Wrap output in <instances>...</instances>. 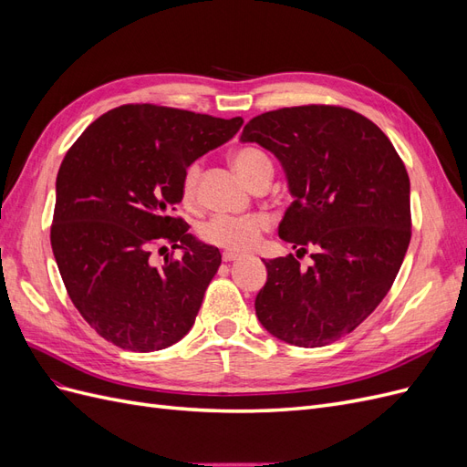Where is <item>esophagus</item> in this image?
Wrapping results in <instances>:
<instances>
[{
	"mask_svg": "<svg viewBox=\"0 0 467 467\" xmlns=\"http://www.w3.org/2000/svg\"><path fill=\"white\" fill-rule=\"evenodd\" d=\"M239 257H242V255H239V253H234V251H225L223 255H222L223 263H234V261H237Z\"/></svg>",
	"mask_w": 467,
	"mask_h": 467,
	"instance_id": "esophagus-1",
	"label": "esophagus"
}]
</instances>
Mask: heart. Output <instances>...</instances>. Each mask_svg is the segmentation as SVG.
I'll list each match as a JSON object with an SVG mask.
<instances>
[{"mask_svg": "<svg viewBox=\"0 0 467 467\" xmlns=\"http://www.w3.org/2000/svg\"><path fill=\"white\" fill-rule=\"evenodd\" d=\"M232 165L235 167V171L242 175V179L249 182V185L265 167H273L271 160L266 158V153L249 146L237 148L232 153ZM201 171L202 167L199 161L191 163L185 169V175H182V199L187 202L196 199ZM268 228H271V218L263 214V212H255V214H245V216L216 214L199 225V237L202 242L216 245L220 249L245 253L259 244L263 232Z\"/></svg>", "mask_w": 467, "mask_h": 467, "instance_id": "obj_1", "label": "heart"}]
</instances>
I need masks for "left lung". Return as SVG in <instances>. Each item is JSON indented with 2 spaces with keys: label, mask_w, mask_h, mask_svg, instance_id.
Wrapping results in <instances>:
<instances>
[{
  "label": "left lung",
  "mask_w": 467,
  "mask_h": 467,
  "mask_svg": "<svg viewBox=\"0 0 467 467\" xmlns=\"http://www.w3.org/2000/svg\"><path fill=\"white\" fill-rule=\"evenodd\" d=\"M242 142L273 151L294 202L278 225L292 253L263 261L255 298L263 327L296 347H325L355 331L389 292L411 242L407 169L378 126L345 107L304 105L251 119Z\"/></svg>",
  "instance_id": "left-lung-1"
}]
</instances>
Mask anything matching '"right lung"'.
Returning a JSON list of instances; mask_svg holds the SVG:
<instances>
[{"instance_id": "obj_1", "label": "right lung", "mask_w": 467, "mask_h": 467, "mask_svg": "<svg viewBox=\"0 0 467 467\" xmlns=\"http://www.w3.org/2000/svg\"><path fill=\"white\" fill-rule=\"evenodd\" d=\"M242 124V117L122 105L67 150L56 177L52 251L78 312L109 343L151 352L191 331L222 255L173 212L185 169ZM165 243L183 257L155 267L150 251Z\"/></svg>"}]
</instances>
